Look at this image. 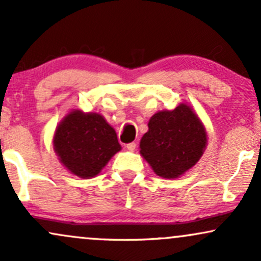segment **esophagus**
I'll return each mask as SVG.
<instances>
[{"label":"esophagus","instance_id":"1","mask_svg":"<svg viewBox=\"0 0 261 261\" xmlns=\"http://www.w3.org/2000/svg\"><path fill=\"white\" fill-rule=\"evenodd\" d=\"M136 143H135V142H130V143H127V145H126V148L128 149V151H131V152H133V151H135V149H136Z\"/></svg>","mask_w":261,"mask_h":261}]
</instances>
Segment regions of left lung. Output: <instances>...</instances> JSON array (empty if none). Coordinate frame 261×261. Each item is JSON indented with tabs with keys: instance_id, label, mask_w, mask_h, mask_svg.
Instances as JSON below:
<instances>
[{
	"instance_id": "8db88e82",
	"label": "left lung",
	"mask_w": 261,
	"mask_h": 261,
	"mask_svg": "<svg viewBox=\"0 0 261 261\" xmlns=\"http://www.w3.org/2000/svg\"><path fill=\"white\" fill-rule=\"evenodd\" d=\"M207 135L187 104L155 113L140 142V153L158 176L174 179L193 168L206 148Z\"/></svg>"
}]
</instances>
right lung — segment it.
Returning a JSON list of instances; mask_svg holds the SVG:
<instances>
[{"instance_id": "right-lung-1", "label": "right lung", "mask_w": 261, "mask_h": 261, "mask_svg": "<svg viewBox=\"0 0 261 261\" xmlns=\"http://www.w3.org/2000/svg\"><path fill=\"white\" fill-rule=\"evenodd\" d=\"M53 142L60 162L83 179L99 174L121 149L115 130L100 114L81 110L65 116L56 127Z\"/></svg>"}]
</instances>
